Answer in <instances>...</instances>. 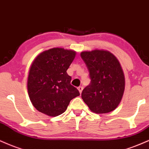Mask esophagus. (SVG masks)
Returning a JSON list of instances; mask_svg holds the SVG:
<instances>
[{
  "instance_id": "obj_1",
  "label": "esophagus",
  "mask_w": 149,
  "mask_h": 149,
  "mask_svg": "<svg viewBox=\"0 0 149 149\" xmlns=\"http://www.w3.org/2000/svg\"><path fill=\"white\" fill-rule=\"evenodd\" d=\"M77 88H78L79 91L80 93H81V92H82V90H83V86H79Z\"/></svg>"
}]
</instances>
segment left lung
Listing matches in <instances>:
<instances>
[{
    "instance_id": "obj_1",
    "label": "left lung",
    "mask_w": 149,
    "mask_h": 149,
    "mask_svg": "<svg viewBox=\"0 0 149 149\" xmlns=\"http://www.w3.org/2000/svg\"><path fill=\"white\" fill-rule=\"evenodd\" d=\"M91 83L84 89L81 98L93 112L112 111L121 101L125 90V77L119 61L109 51L82 52Z\"/></svg>"
}]
</instances>
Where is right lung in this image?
Segmentation results:
<instances>
[{"mask_svg": "<svg viewBox=\"0 0 149 149\" xmlns=\"http://www.w3.org/2000/svg\"><path fill=\"white\" fill-rule=\"evenodd\" d=\"M76 52L63 48H52L40 53L30 68L28 93L35 108L49 116L65 111L71 100L79 92L70 84L67 70Z\"/></svg>", "mask_w": 149, "mask_h": 149, "instance_id": "add662e5", "label": "right lung"}]
</instances>
